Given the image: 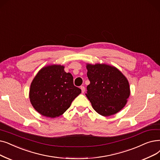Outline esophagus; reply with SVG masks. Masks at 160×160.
Returning a JSON list of instances; mask_svg holds the SVG:
<instances>
[{
    "mask_svg": "<svg viewBox=\"0 0 160 160\" xmlns=\"http://www.w3.org/2000/svg\"><path fill=\"white\" fill-rule=\"evenodd\" d=\"M80 89H82V93H84V92H85V87H84V86H80Z\"/></svg>",
    "mask_w": 160,
    "mask_h": 160,
    "instance_id": "1",
    "label": "esophagus"
}]
</instances>
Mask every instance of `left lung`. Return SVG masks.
I'll list each match as a JSON object with an SVG mask.
<instances>
[{
	"mask_svg": "<svg viewBox=\"0 0 160 160\" xmlns=\"http://www.w3.org/2000/svg\"><path fill=\"white\" fill-rule=\"evenodd\" d=\"M90 84L86 93L97 113L108 116L122 109L130 95L129 82L114 67L105 64L87 65Z\"/></svg>",
	"mask_w": 160,
	"mask_h": 160,
	"instance_id": "obj_1",
	"label": "left lung"
}]
</instances>
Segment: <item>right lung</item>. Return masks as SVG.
Returning <instances> with one entry per match:
<instances>
[{"instance_id":"obj_1","label":"right lung","mask_w":160,"mask_h":160,"mask_svg":"<svg viewBox=\"0 0 160 160\" xmlns=\"http://www.w3.org/2000/svg\"><path fill=\"white\" fill-rule=\"evenodd\" d=\"M80 93L74 85L72 74L66 72L63 66L55 65L38 72L31 83L29 98L38 112L55 118L63 114Z\"/></svg>"}]
</instances>
